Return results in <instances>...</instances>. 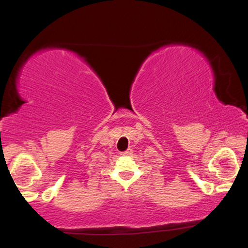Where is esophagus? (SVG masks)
<instances>
[{
  "instance_id": "obj_1",
  "label": "esophagus",
  "mask_w": 248,
  "mask_h": 248,
  "mask_svg": "<svg viewBox=\"0 0 248 248\" xmlns=\"http://www.w3.org/2000/svg\"><path fill=\"white\" fill-rule=\"evenodd\" d=\"M132 154V150L131 149H127L126 151H124V152H121V155H123V157H126V155H130Z\"/></svg>"
}]
</instances>
